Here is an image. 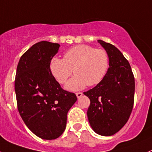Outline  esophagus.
I'll use <instances>...</instances> for the list:
<instances>
[{
    "label": "esophagus",
    "mask_w": 152,
    "mask_h": 152,
    "mask_svg": "<svg viewBox=\"0 0 152 152\" xmlns=\"http://www.w3.org/2000/svg\"><path fill=\"white\" fill-rule=\"evenodd\" d=\"M76 95H77V99H80V97L83 95V93H82V92H77V93H76Z\"/></svg>",
    "instance_id": "obj_1"
}]
</instances>
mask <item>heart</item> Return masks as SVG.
Wrapping results in <instances>:
<instances>
[{
    "instance_id": "1",
    "label": "heart",
    "mask_w": 152,
    "mask_h": 152,
    "mask_svg": "<svg viewBox=\"0 0 152 152\" xmlns=\"http://www.w3.org/2000/svg\"><path fill=\"white\" fill-rule=\"evenodd\" d=\"M110 67L107 52L86 45H78L65 52L63 59L53 57L50 62V72L60 84L65 83L72 75H75L66 83V89L80 90L86 86L100 83Z\"/></svg>"
}]
</instances>
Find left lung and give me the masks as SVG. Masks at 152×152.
Returning <instances> with one entry per match:
<instances>
[{
  "mask_svg": "<svg viewBox=\"0 0 152 152\" xmlns=\"http://www.w3.org/2000/svg\"><path fill=\"white\" fill-rule=\"evenodd\" d=\"M110 67L100 83L83 94L90 99L87 110L91 128L102 136H112L128 122L134 102L135 82L131 66L117 48L102 40Z\"/></svg>",
  "mask_w": 152,
  "mask_h": 152,
  "instance_id": "1",
  "label": "left lung"
}]
</instances>
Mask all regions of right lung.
<instances>
[{"mask_svg":"<svg viewBox=\"0 0 152 152\" xmlns=\"http://www.w3.org/2000/svg\"><path fill=\"white\" fill-rule=\"evenodd\" d=\"M60 46L47 41L36 43L17 66L18 112L27 128L43 140H54L64 132L68 112L77 101L76 95L62 89L50 72V62Z\"/></svg>","mask_w":152,"mask_h":152,"instance_id":"right-lung-1","label":"right lung"}]
</instances>
